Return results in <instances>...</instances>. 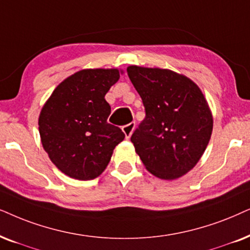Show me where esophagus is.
Segmentation results:
<instances>
[{
    "label": "esophagus",
    "mask_w": 250,
    "mask_h": 250,
    "mask_svg": "<svg viewBox=\"0 0 250 250\" xmlns=\"http://www.w3.org/2000/svg\"><path fill=\"white\" fill-rule=\"evenodd\" d=\"M134 127H135V123L134 122H132V123H129V124H127V125L123 126V132H124L126 139L131 138L132 133H133V131H134Z\"/></svg>",
    "instance_id": "34e87169"
}]
</instances>
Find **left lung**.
<instances>
[{
  "label": "left lung",
  "mask_w": 250,
  "mask_h": 250,
  "mask_svg": "<svg viewBox=\"0 0 250 250\" xmlns=\"http://www.w3.org/2000/svg\"><path fill=\"white\" fill-rule=\"evenodd\" d=\"M127 74L144 102L146 117L131 141L146 168L177 179L195 167L212 132V115L199 86L171 70L131 65Z\"/></svg>",
  "instance_id": "1"
}]
</instances>
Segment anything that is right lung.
<instances>
[{
	"label": "right lung",
	"mask_w": 250,
	"mask_h": 250,
	"mask_svg": "<svg viewBox=\"0 0 250 250\" xmlns=\"http://www.w3.org/2000/svg\"><path fill=\"white\" fill-rule=\"evenodd\" d=\"M119 79L117 69H87L62 82L39 117L43 149L66 176L90 180L105 170L112 151L124 140L122 129L108 123L104 96Z\"/></svg>",
	"instance_id": "add662e5"
}]
</instances>
